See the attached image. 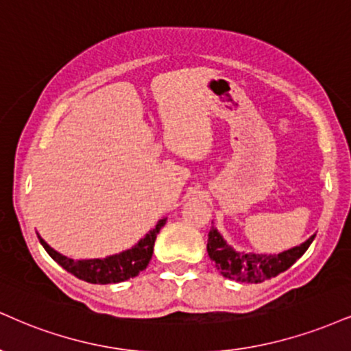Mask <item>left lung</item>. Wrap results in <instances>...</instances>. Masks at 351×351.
I'll return each instance as SVG.
<instances>
[{
    "label": "left lung",
    "mask_w": 351,
    "mask_h": 351,
    "mask_svg": "<svg viewBox=\"0 0 351 351\" xmlns=\"http://www.w3.org/2000/svg\"><path fill=\"white\" fill-rule=\"evenodd\" d=\"M315 235H312L306 242L293 247L289 250L274 255L265 253H247L235 252L229 243L223 240L216 227H210L208 239L209 258L216 263V268L223 278L240 282H263L293 267L296 261L306 253Z\"/></svg>",
    "instance_id": "1"
}]
</instances>
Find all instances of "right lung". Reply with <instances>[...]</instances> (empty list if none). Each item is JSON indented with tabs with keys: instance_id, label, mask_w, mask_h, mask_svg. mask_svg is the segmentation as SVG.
<instances>
[{
	"instance_id": "obj_1",
	"label": "right lung",
	"mask_w": 351,
	"mask_h": 351,
	"mask_svg": "<svg viewBox=\"0 0 351 351\" xmlns=\"http://www.w3.org/2000/svg\"><path fill=\"white\" fill-rule=\"evenodd\" d=\"M165 223H167V217L160 219L157 226H155L145 237L141 239V242L137 245H134L129 250L117 253V255L106 256V258H69V256L55 252L40 235H37V237H39L45 252H47L62 268H65L66 271L73 274V276H77L78 280L93 282V285H111V282L130 280V278L137 276L138 273L147 268V265H149V261L152 258V253H154L155 239H157L158 232Z\"/></svg>"
}]
</instances>
